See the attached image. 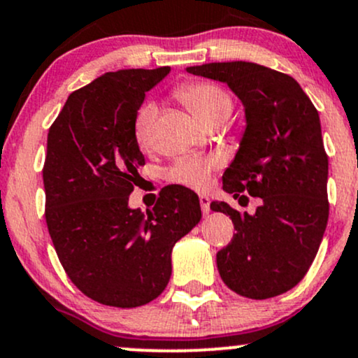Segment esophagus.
<instances>
[{
  "label": "esophagus",
  "instance_id": "esophagus-1",
  "mask_svg": "<svg viewBox=\"0 0 358 358\" xmlns=\"http://www.w3.org/2000/svg\"><path fill=\"white\" fill-rule=\"evenodd\" d=\"M199 203H201V209H203V214H209V211H211V209H209V204H211L209 197L201 194L199 196Z\"/></svg>",
  "mask_w": 358,
  "mask_h": 358
}]
</instances>
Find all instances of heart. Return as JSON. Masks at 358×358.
I'll return each instance as SVG.
<instances>
[{
  "label": "heart",
  "mask_w": 358,
  "mask_h": 358,
  "mask_svg": "<svg viewBox=\"0 0 358 358\" xmlns=\"http://www.w3.org/2000/svg\"><path fill=\"white\" fill-rule=\"evenodd\" d=\"M176 96L208 127L222 124L233 110V102L228 92L208 82H192L179 87ZM155 119L154 105L147 103L138 108L134 119V137L141 147L150 144V130ZM220 166L214 157H182L176 161L167 171V179L180 186L206 189L211 182V176Z\"/></svg>",
  "instance_id": "heart-1"
}]
</instances>
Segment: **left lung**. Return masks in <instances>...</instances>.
Instances as JSON below:
<instances>
[{
  "label": "left lung",
  "instance_id": "left-lung-1",
  "mask_svg": "<svg viewBox=\"0 0 358 358\" xmlns=\"http://www.w3.org/2000/svg\"><path fill=\"white\" fill-rule=\"evenodd\" d=\"M187 71L228 83L245 105L246 129L222 189L234 197H262L255 214L211 203L236 229L217 251V270L238 295L278 296L303 280L329 221V157L320 117L295 78L258 63H206Z\"/></svg>",
  "mask_w": 358,
  "mask_h": 358
}]
</instances>
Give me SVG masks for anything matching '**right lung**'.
I'll use <instances>...</instances> for the list:
<instances>
[{
    "instance_id": "add662e5",
    "label": "right lung",
    "mask_w": 358,
    "mask_h": 358,
    "mask_svg": "<svg viewBox=\"0 0 358 358\" xmlns=\"http://www.w3.org/2000/svg\"><path fill=\"white\" fill-rule=\"evenodd\" d=\"M169 66L107 71L70 94L48 130L45 217L71 283L102 305L136 308L171 278V253L201 221L199 197L167 186L152 209L129 208L145 159L134 119Z\"/></svg>"
}]
</instances>
